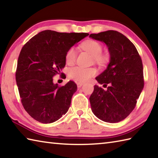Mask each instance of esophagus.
<instances>
[{"instance_id": "obj_1", "label": "esophagus", "mask_w": 158, "mask_h": 158, "mask_svg": "<svg viewBox=\"0 0 158 158\" xmlns=\"http://www.w3.org/2000/svg\"><path fill=\"white\" fill-rule=\"evenodd\" d=\"M82 85H83V83H81V82H78V83H77V86H78V88L81 87Z\"/></svg>"}]
</instances>
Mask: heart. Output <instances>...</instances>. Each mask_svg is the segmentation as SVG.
<instances>
[{
  "mask_svg": "<svg viewBox=\"0 0 158 158\" xmlns=\"http://www.w3.org/2000/svg\"><path fill=\"white\" fill-rule=\"evenodd\" d=\"M81 47L85 51L93 56L95 61L103 62L106 57L102 54V46L99 42L94 40H88L81 44ZM77 52L76 48L71 47L67 49L65 53V62L67 64H72L76 61ZM97 73V69L94 67H74L69 71V76L71 79L78 82H85Z\"/></svg>",
  "mask_w": 158,
  "mask_h": 158,
  "instance_id": "obj_1",
  "label": "heart"
}]
</instances>
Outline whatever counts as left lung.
<instances>
[{
    "label": "left lung",
    "mask_w": 158,
    "mask_h": 158,
    "mask_svg": "<svg viewBox=\"0 0 158 158\" xmlns=\"http://www.w3.org/2000/svg\"><path fill=\"white\" fill-rule=\"evenodd\" d=\"M89 36L105 43L111 57L106 69L96 78L100 84L109 87L105 91L94 86L89 98L91 111L104 122L118 123L133 111L144 87L141 57L134 44L117 31L91 34Z\"/></svg>",
    "instance_id": "left-lung-1"
}]
</instances>
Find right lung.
Returning <instances> with one entry per match:
<instances>
[{
	"label": "right lung",
	"mask_w": 158,
	"mask_h": 158,
	"mask_svg": "<svg viewBox=\"0 0 158 158\" xmlns=\"http://www.w3.org/2000/svg\"><path fill=\"white\" fill-rule=\"evenodd\" d=\"M87 33H60L44 30L27 42L20 52L16 80L25 111L41 123H52L69 109L77 90L73 81L64 86L53 84V78L65 66L67 49L87 36Z\"/></svg>",
	"instance_id": "obj_1"
}]
</instances>
